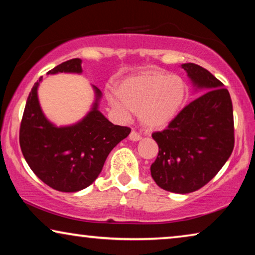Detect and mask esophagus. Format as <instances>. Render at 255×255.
Wrapping results in <instances>:
<instances>
[{"mask_svg":"<svg viewBox=\"0 0 255 255\" xmlns=\"http://www.w3.org/2000/svg\"><path fill=\"white\" fill-rule=\"evenodd\" d=\"M128 138H130V140H132V141H138V140H140V139H141V135L139 134L138 132L132 131L130 135H128Z\"/></svg>","mask_w":255,"mask_h":255,"instance_id":"1","label":"esophagus"}]
</instances>
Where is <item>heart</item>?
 <instances>
[{
  "label": "heart",
  "instance_id": "heart-1",
  "mask_svg": "<svg viewBox=\"0 0 255 255\" xmlns=\"http://www.w3.org/2000/svg\"><path fill=\"white\" fill-rule=\"evenodd\" d=\"M188 94L181 76L159 69H148L123 80L117 93L107 94L113 109L125 118L138 113L139 121L148 130H161L177 116Z\"/></svg>",
  "mask_w": 255,
  "mask_h": 255
}]
</instances>
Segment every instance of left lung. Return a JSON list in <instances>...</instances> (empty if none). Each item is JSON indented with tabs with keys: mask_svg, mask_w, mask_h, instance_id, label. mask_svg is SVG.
I'll return each instance as SVG.
<instances>
[{
	"mask_svg": "<svg viewBox=\"0 0 255 255\" xmlns=\"http://www.w3.org/2000/svg\"><path fill=\"white\" fill-rule=\"evenodd\" d=\"M202 95L184 107L166 130L152 137L159 153L151 175L160 188L188 194L214 179L235 146L232 101L228 89L196 64L181 65Z\"/></svg>",
	"mask_w": 255,
	"mask_h": 255,
	"instance_id": "obj_1",
	"label": "left lung"
}]
</instances>
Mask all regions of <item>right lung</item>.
Instances as JSON below:
<instances>
[{"instance_id": "add662e5", "label": "right lung", "mask_w": 255, "mask_h": 255, "mask_svg": "<svg viewBox=\"0 0 255 255\" xmlns=\"http://www.w3.org/2000/svg\"><path fill=\"white\" fill-rule=\"evenodd\" d=\"M82 60L72 59L47 74H81ZM34 83L27 97L19 128V145L27 165L48 187L74 193L90 186L100 175L107 156L130 134L131 128L114 125L99 110L102 92L93 86L95 100L82 120L57 127L47 120L38 99Z\"/></svg>"}]
</instances>
